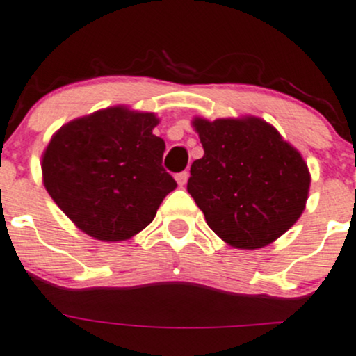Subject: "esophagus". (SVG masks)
<instances>
[{
    "label": "esophagus",
    "instance_id": "1",
    "mask_svg": "<svg viewBox=\"0 0 356 356\" xmlns=\"http://www.w3.org/2000/svg\"><path fill=\"white\" fill-rule=\"evenodd\" d=\"M188 178H190V173H188V171H181V173H178V175H177V181H178V185H179V186L186 185V181H188Z\"/></svg>",
    "mask_w": 356,
    "mask_h": 356
}]
</instances>
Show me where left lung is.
I'll list each match as a JSON object with an SVG mask.
<instances>
[{
	"label": "left lung",
	"instance_id": "left-lung-1",
	"mask_svg": "<svg viewBox=\"0 0 356 356\" xmlns=\"http://www.w3.org/2000/svg\"><path fill=\"white\" fill-rule=\"evenodd\" d=\"M203 156L186 190L209 227L235 249H262L305 211L311 175L301 153L255 115L193 118Z\"/></svg>",
	"mask_w": 356,
	"mask_h": 356
}]
</instances>
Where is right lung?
Segmentation results:
<instances>
[{"mask_svg": "<svg viewBox=\"0 0 356 356\" xmlns=\"http://www.w3.org/2000/svg\"><path fill=\"white\" fill-rule=\"evenodd\" d=\"M159 119L126 106L63 124L42 154L43 185L83 234L104 242L134 237L153 222L177 181L161 166Z\"/></svg>", "mask_w": 356, "mask_h": 356, "instance_id": "add662e5", "label": "right lung"}]
</instances>
